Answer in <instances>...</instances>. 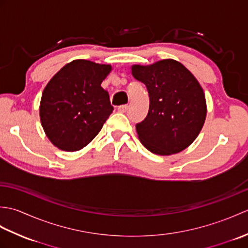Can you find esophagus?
Instances as JSON below:
<instances>
[{
	"label": "esophagus",
	"mask_w": 248,
	"mask_h": 248,
	"mask_svg": "<svg viewBox=\"0 0 248 248\" xmlns=\"http://www.w3.org/2000/svg\"><path fill=\"white\" fill-rule=\"evenodd\" d=\"M129 107L127 104H124V105H120V107H118V110L120 113H125L128 110Z\"/></svg>",
	"instance_id": "esophagus-1"
}]
</instances>
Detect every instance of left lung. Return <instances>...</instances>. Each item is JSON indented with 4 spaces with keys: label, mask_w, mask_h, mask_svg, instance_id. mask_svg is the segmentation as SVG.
Wrapping results in <instances>:
<instances>
[{
    "label": "left lung",
    "mask_w": 248,
    "mask_h": 248,
    "mask_svg": "<svg viewBox=\"0 0 248 248\" xmlns=\"http://www.w3.org/2000/svg\"><path fill=\"white\" fill-rule=\"evenodd\" d=\"M132 76L149 93V110L136 124L139 139L152 154H178L197 138L207 115L202 86L181 62L163 60L132 66Z\"/></svg>",
    "instance_id": "left-lung-1"
}]
</instances>
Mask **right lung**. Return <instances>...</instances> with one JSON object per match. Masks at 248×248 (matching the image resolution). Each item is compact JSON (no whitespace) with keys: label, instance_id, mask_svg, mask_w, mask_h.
I'll list each match as a JSON object with an SVG mask.
<instances>
[{"label":"right lung","instance_id":"1","mask_svg":"<svg viewBox=\"0 0 248 248\" xmlns=\"http://www.w3.org/2000/svg\"><path fill=\"white\" fill-rule=\"evenodd\" d=\"M112 70L86 60L65 65L51 78L41 96V125L57 148L77 151L96 138L112 114L108 93L101 83Z\"/></svg>","mask_w":248,"mask_h":248}]
</instances>
